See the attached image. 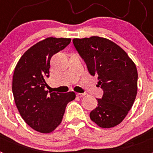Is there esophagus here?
Masks as SVG:
<instances>
[{"mask_svg": "<svg viewBox=\"0 0 153 153\" xmlns=\"http://www.w3.org/2000/svg\"><path fill=\"white\" fill-rule=\"evenodd\" d=\"M86 95V93H76V97H83Z\"/></svg>", "mask_w": 153, "mask_h": 153, "instance_id": "obj_1", "label": "esophagus"}]
</instances>
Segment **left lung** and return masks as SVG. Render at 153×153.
I'll list each match as a JSON object with an SVG mask.
<instances>
[{
    "label": "left lung",
    "instance_id": "obj_1",
    "mask_svg": "<svg viewBox=\"0 0 153 153\" xmlns=\"http://www.w3.org/2000/svg\"><path fill=\"white\" fill-rule=\"evenodd\" d=\"M76 50L103 90L90 120L102 128L120 124L132 108L137 94L138 73L134 62L114 42L103 37L74 38Z\"/></svg>",
    "mask_w": 153,
    "mask_h": 153
}]
</instances>
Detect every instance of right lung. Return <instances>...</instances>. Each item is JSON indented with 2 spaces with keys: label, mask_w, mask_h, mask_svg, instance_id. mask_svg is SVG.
Returning <instances> with one entry per match:
<instances>
[{
  "label": "right lung",
  "mask_w": 153,
  "mask_h": 153,
  "mask_svg": "<svg viewBox=\"0 0 153 153\" xmlns=\"http://www.w3.org/2000/svg\"><path fill=\"white\" fill-rule=\"evenodd\" d=\"M71 41L70 38L48 37L24 53L13 72L12 91L19 113L28 126L37 132L49 133L60 125L67 103L74 92L51 93L45 90L50 76L51 59Z\"/></svg>",
  "instance_id": "add662e5"
}]
</instances>
